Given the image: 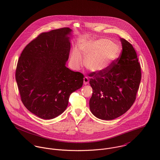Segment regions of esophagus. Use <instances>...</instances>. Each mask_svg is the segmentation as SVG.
I'll return each mask as SVG.
<instances>
[{
  "label": "esophagus",
  "mask_w": 160,
  "mask_h": 160,
  "mask_svg": "<svg viewBox=\"0 0 160 160\" xmlns=\"http://www.w3.org/2000/svg\"><path fill=\"white\" fill-rule=\"evenodd\" d=\"M89 80L88 78L87 77H85L83 78V83L85 85H87L88 83Z\"/></svg>",
  "instance_id": "obj_1"
}]
</instances>
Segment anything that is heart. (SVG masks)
I'll return each instance as SVG.
<instances>
[{
  "label": "heart",
  "instance_id": "heart-1",
  "mask_svg": "<svg viewBox=\"0 0 160 160\" xmlns=\"http://www.w3.org/2000/svg\"><path fill=\"white\" fill-rule=\"evenodd\" d=\"M78 48L85 59V65L89 71H104L119 58L120 47L110 40L99 38L82 42ZM78 49L73 48L71 55L72 66L77 69L82 63V57Z\"/></svg>",
  "mask_w": 160,
  "mask_h": 160
}]
</instances>
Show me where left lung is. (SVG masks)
Listing matches in <instances>:
<instances>
[{"mask_svg":"<svg viewBox=\"0 0 160 160\" xmlns=\"http://www.w3.org/2000/svg\"><path fill=\"white\" fill-rule=\"evenodd\" d=\"M122 52L104 71L92 72V94L89 108L97 118L111 120L126 113L134 104L141 80V69L132 45L120 38Z\"/></svg>","mask_w":160,"mask_h":160,"instance_id":"obj_1","label":"left lung"}]
</instances>
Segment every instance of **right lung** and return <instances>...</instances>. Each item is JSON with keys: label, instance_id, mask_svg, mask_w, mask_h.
<instances>
[{"label": "right lung", "instance_id": "right-lung-1", "mask_svg": "<svg viewBox=\"0 0 160 160\" xmlns=\"http://www.w3.org/2000/svg\"><path fill=\"white\" fill-rule=\"evenodd\" d=\"M71 36L68 28L43 32L19 58L15 78L21 101L40 118L50 120L63 113L72 92L83 85V75L66 66Z\"/></svg>", "mask_w": 160, "mask_h": 160}]
</instances>
